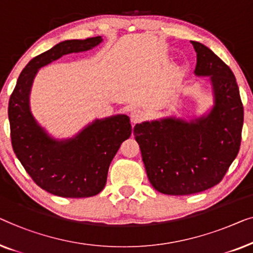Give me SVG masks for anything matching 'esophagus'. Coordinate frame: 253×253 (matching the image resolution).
<instances>
[{
    "instance_id": "34e87169",
    "label": "esophagus",
    "mask_w": 253,
    "mask_h": 253,
    "mask_svg": "<svg viewBox=\"0 0 253 253\" xmlns=\"http://www.w3.org/2000/svg\"><path fill=\"white\" fill-rule=\"evenodd\" d=\"M145 118V112L140 109H135L130 113V120L133 124L141 123Z\"/></svg>"
}]
</instances>
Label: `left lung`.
<instances>
[{
	"label": "left lung",
	"instance_id": "left-lung-1",
	"mask_svg": "<svg viewBox=\"0 0 253 253\" xmlns=\"http://www.w3.org/2000/svg\"><path fill=\"white\" fill-rule=\"evenodd\" d=\"M195 74L210 77L214 105L190 122L174 117L136 124L135 140L152 187L165 195H191L218 184L240 150L243 104L234 73L211 49L191 41Z\"/></svg>",
	"mask_w": 253,
	"mask_h": 253
}]
</instances>
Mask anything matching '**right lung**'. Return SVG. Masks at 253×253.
Listing matches in <instances>:
<instances>
[{"label": "right lung", "mask_w": 253, "mask_h": 253, "mask_svg": "<svg viewBox=\"0 0 253 253\" xmlns=\"http://www.w3.org/2000/svg\"><path fill=\"white\" fill-rule=\"evenodd\" d=\"M102 41L101 37L63 41L34 57L21 71L10 96L8 115L13 151L34 182L56 196L84 198L101 193L110 164L120 144L130 136V120L125 115L96 119L74 137L55 140L32 115V84L40 67L63 55L89 50Z\"/></svg>", "instance_id": "1"}]
</instances>
